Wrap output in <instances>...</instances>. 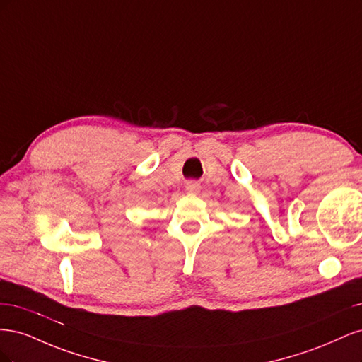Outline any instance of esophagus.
<instances>
[{
	"instance_id": "34e87169",
	"label": "esophagus",
	"mask_w": 362,
	"mask_h": 362,
	"mask_svg": "<svg viewBox=\"0 0 362 362\" xmlns=\"http://www.w3.org/2000/svg\"><path fill=\"white\" fill-rule=\"evenodd\" d=\"M199 189H201V185L196 181H189L187 184H185V190H187L189 193H198Z\"/></svg>"
}]
</instances>
